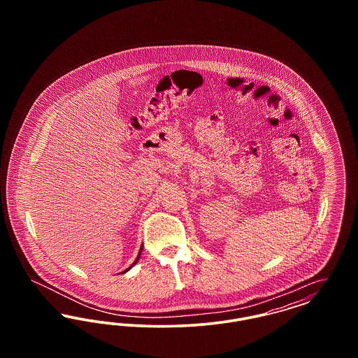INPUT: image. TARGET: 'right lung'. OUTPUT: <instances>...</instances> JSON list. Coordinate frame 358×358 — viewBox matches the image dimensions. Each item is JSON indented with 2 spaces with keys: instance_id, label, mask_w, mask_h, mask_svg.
I'll return each instance as SVG.
<instances>
[{
  "instance_id": "1",
  "label": "right lung",
  "mask_w": 358,
  "mask_h": 358,
  "mask_svg": "<svg viewBox=\"0 0 358 358\" xmlns=\"http://www.w3.org/2000/svg\"><path fill=\"white\" fill-rule=\"evenodd\" d=\"M141 252H142V247H141V250H139V254H138V256H136V262H134V263H133V264H131V266H130V267H129V268H127V270H124V271H123V273H126V271H129V270H130V268H131V267H133V266H134V264H136V262H138V260H139V256H141Z\"/></svg>"
}]
</instances>
